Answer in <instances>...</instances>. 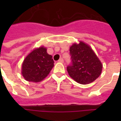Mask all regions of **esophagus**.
Masks as SVG:
<instances>
[{
	"label": "esophagus",
	"mask_w": 121,
	"mask_h": 121,
	"mask_svg": "<svg viewBox=\"0 0 121 121\" xmlns=\"http://www.w3.org/2000/svg\"><path fill=\"white\" fill-rule=\"evenodd\" d=\"M58 61H59V62L63 63V61H64V60H63V59L62 58H61L60 59V60H58Z\"/></svg>",
	"instance_id": "obj_1"
}]
</instances>
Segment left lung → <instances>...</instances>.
<instances>
[{"label": "left lung", "mask_w": 121, "mask_h": 121, "mask_svg": "<svg viewBox=\"0 0 121 121\" xmlns=\"http://www.w3.org/2000/svg\"><path fill=\"white\" fill-rule=\"evenodd\" d=\"M71 63L67 66L69 75L80 84H88L101 74L102 65L92 48L80 41L70 48Z\"/></svg>", "instance_id": "8db88e82"}]
</instances>
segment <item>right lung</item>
Segmentation results:
<instances>
[{"instance_id":"add662e5","label":"right lung","mask_w":121,"mask_h":121,"mask_svg":"<svg viewBox=\"0 0 121 121\" xmlns=\"http://www.w3.org/2000/svg\"><path fill=\"white\" fill-rule=\"evenodd\" d=\"M54 66L52 56L48 55L44 47L33 50L24 60L22 74L29 82H39L49 73Z\"/></svg>"}]
</instances>
